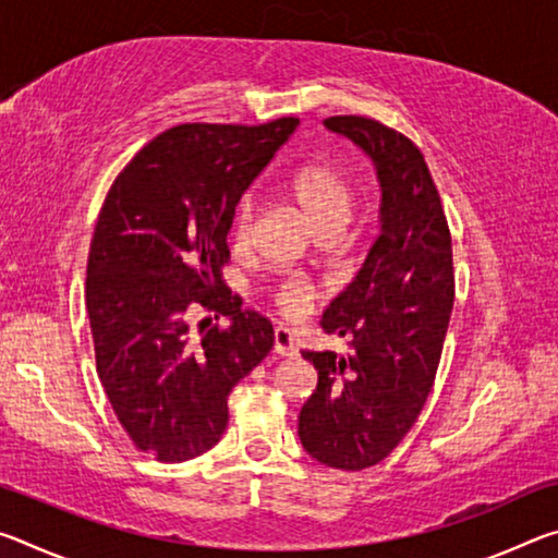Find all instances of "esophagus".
Listing matches in <instances>:
<instances>
[{
    "mask_svg": "<svg viewBox=\"0 0 558 558\" xmlns=\"http://www.w3.org/2000/svg\"><path fill=\"white\" fill-rule=\"evenodd\" d=\"M272 352H276L278 356H295L298 354L295 342H292V335L286 327H278L276 332H272Z\"/></svg>",
    "mask_w": 558,
    "mask_h": 558,
    "instance_id": "1",
    "label": "esophagus"
}]
</instances>
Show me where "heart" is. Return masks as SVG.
<instances>
[{"instance_id":"1","label":"heart","mask_w":558,"mask_h":558,"mask_svg":"<svg viewBox=\"0 0 558 558\" xmlns=\"http://www.w3.org/2000/svg\"><path fill=\"white\" fill-rule=\"evenodd\" d=\"M288 196L298 211L305 216L317 235H339L349 223L354 206V194L349 186L347 177L339 172L337 167L327 162H310L300 167L288 182ZM256 216L258 204L253 196H243L239 209L233 214V229L231 239L235 248H245L253 241V231H256ZM278 310L290 319L302 317L313 305L315 290L310 282L300 278L282 280L280 286L272 290Z\"/></svg>"}]
</instances>
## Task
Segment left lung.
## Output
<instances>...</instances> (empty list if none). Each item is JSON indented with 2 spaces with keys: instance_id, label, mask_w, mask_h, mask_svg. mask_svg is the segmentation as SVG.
<instances>
[{
  "instance_id": "1",
  "label": "left lung",
  "mask_w": 558,
  "mask_h": 558,
  "mask_svg": "<svg viewBox=\"0 0 558 558\" xmlns=\"http://www.w3.org/2000/svg\"><path fill=\"white\" fill-rule=\"evenodd\" d=\"M325 128L372 159L379 235L319 319L352 352H302L317 389L300 409L298 436L323 465L364 470L399 446L433 389L456 298L452 243L426 159L409 137L359 116L327 118Z\"/></svg>"
}]
</instances>
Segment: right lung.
Returning <instances> with one entry per match:
<instances>
[{
  "label": "right lung",
  "mask_w": 558,
  "mask_h": 558,
  "mask_svg": "<svg viewBox=\"0 0 558 558\" xmlns=\"http://www.w3.org/2000/svg\"><path fill=\"white\" fill-rule=\"evenodd\" d=\"M300 125L189 122L132 157L102 204L86 307L102 389L140 450L162 462L221 440L229 393L272 349V325L221 280L235 204ZM192 304L230 327L191 337Z\"/></svg>",
  "instance_id": "1"
}]
</instances>
